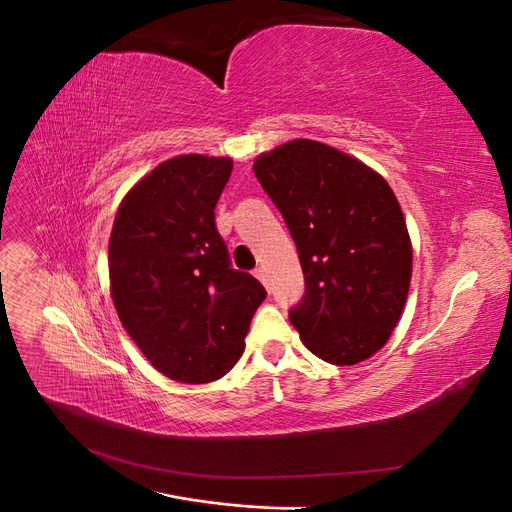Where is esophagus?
<instances>
[{
    "label": "esophagus",
    "mask_w": 512,
    "mask_h": 512,
    "mask_svg": "<svg viewBox=\"0 0 512 512\" xmlns=\"http://www.w3.org/2000/svg\"><path fill=\"white\" fill-rule=\"evenodd\" d=\"M254 275L258 277V280H260L262 284H265V286H269V277H267V271H265V269H262V267H258V269L254 271Z\"/></svg>",
    "instance_id": "esophagus-1"
}]
</instances>
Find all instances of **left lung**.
<instances>
[{
    "label": "left lung",
    "instance_id": "8db88e82",
    "mask_svg": "<svg viewBox=\"0 0 512 512\" xmlns=\"http://www.w3.org/2000/svg\"><path fill=\"white\" fill-rule=\"evenodd\" d=\"M254 173L297 243L305 292L292 327L318 359L356 365L397 327L412 245L397 198L376 170L299 138L262 153Z\"/></svg>",
    "mask_w": 512,
    "mask_h": 512
}]
</instances>
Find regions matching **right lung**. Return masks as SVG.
<instances>
[{"label": "right lung", "mask_w": 512, "mask_h": 512, "mask_svg": "<svg viewBox=\"0 0 512 512\" xmlns=\"http://www.w3.org/2000/svg\"><path fill=\"white\" fill-rule=\"evenodd\" d=\"M230 158L177 156L121 200L108 241L111 294L123 329L164 376L205 384L239 361L267 290L230 267L215 205Z\"/></svg>", "instance_id": "1"}]
</instances>
